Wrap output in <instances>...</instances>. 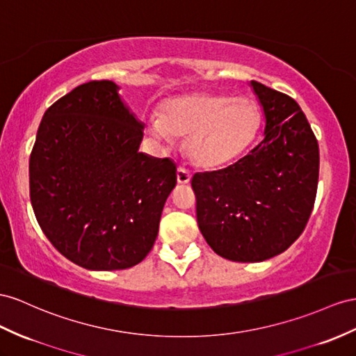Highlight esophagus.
Returning a JSON list of instances; mask_svg holds the SVG:
<instances>
[{
	"label": "esophagus",
	"instance_id": "34e87169",
	"mask_svg": "<svg viewBox=\"0 0 356 356\" xmlns=\"http://www.w3.org/2000/svg\"><path fill=\"white\" fill-rule=\"evenodd\" d=\"M189 180H191V172L186 168L180 167L177 170V181H179V184L180 185H186V184H189Z\"/></svg>",
	"mask_w": 356,
	"mask_h": 356
}]
</instances>
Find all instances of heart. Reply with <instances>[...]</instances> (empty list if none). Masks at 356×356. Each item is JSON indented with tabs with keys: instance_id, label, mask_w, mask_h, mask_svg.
<instances>
[{
	"instance_id": "obj_1",
	"label": "heart",
	"mask_w": 356,
	"mask_h": 356,
	"mask_svg": "<svg viewBox=\"0 0 356 356\" xmlns=\"http://www.w3.org/2000/svg\"><path fill=\"white\" fill-rule=\"evenodd\" d=\"M162 140L186 138L185 150L195 165L218 168L239 159L256 141L261 114L248 97L198 93L180 96L162 105L149 120Z\"/></svg>"
}]
</instances>
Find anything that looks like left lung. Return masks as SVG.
Listing matches in <instances>:
<instances>
[{
    "label": "left lung",
    "mask_w": 356,
    "mask_h": 356,
    "mask_svg": "<svg viewBox=\"0 0 356 356\" xmlns=\"http://www.w3.org/2000/svg\"><path fill=\"white\" fill-rule=\"evenodd\" d=\"M265 138L233 165L197 172V222L218 256L254 263L286 251L304 232L318 180V144L295 99L251 81Z\"/></svg>",
    "instance_id": "obj_1"
}]
</instances>
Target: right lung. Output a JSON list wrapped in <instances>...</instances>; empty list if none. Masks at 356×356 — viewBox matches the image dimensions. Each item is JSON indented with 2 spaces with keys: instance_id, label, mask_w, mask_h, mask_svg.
<instances>
[{
  "instance_id": "right-lung-1",
  "label": "right lung",
  "mask_w": 356,
  "mask_h": 356,
  "mask_svg": "<svg viewBox=\"0 0 356 356\" xmlns=\"http://www.w3.org/2000/svg\"><path fill=\"white\" fill-rule=\"evenodd\" d=\"M144 124L113 81H90L44 113L30 156V198L42 232L90 270L127 269L156 241L176 163L141 153Z\"/></svg>"
}]
</instances>
